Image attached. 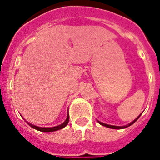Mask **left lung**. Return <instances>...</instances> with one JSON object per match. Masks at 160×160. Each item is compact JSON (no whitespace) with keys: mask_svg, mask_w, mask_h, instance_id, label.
I'll list each match as a JSON object with an SVG mask.
<instances>
[{"mask_svg":"<svg viewBox=\"0 0 160 160\" xmlns=\"http://www.w3.org/2000/svg\"><path fill=\"white\" fill-rule=\"evenodd\" d=\"M141 115H140V116H141ZM140 116H139L137 118H136V119H135V120L133 121L132 122L130 123L129 125L124 126V127H118V126L108 125V124H105V123H102V122H98V123H99V124H101V125H102V126H104V127H108V128H112V129H123V128H126V127H129V126L132 125V124H133V123H134L135 122H136V121H137V119H138V118H140Z\"/></svg>","mask_w":160,"mask_h":160,"instance_id":"left-lung-1","label":"left lung"}]
</instances>
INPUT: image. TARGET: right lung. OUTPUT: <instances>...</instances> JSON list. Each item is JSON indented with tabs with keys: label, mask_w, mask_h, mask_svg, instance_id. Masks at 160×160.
Instances as JSON below:
<instances>
[{
	"label": "right lung",
	"mask_w": 160,
	"mask_h": 160,
	"mask_svg": "<svg viewBox=\"0 0 160 160\" xmlns=\"http://www.w3.org/2000/svg\"><path fill=\"white\" fill-rule=\"evenodd\" d=\"M68 122H69V114H67V118L66 119L64 122L61 124L59 126H57V127H36V126H33L32 124H29V126L34 128V129L38 130V131H40V132H55V131H58V130L60 129H62V128H64L68 124Z\"/></svg>",
	"instance_id": "add662e5"
}]
</instances>
